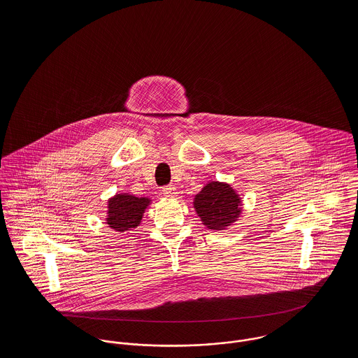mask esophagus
Segmentation results:
<instances>
[{
	"mask_svg": "<svg viewBox=\"0 0 358 358\" xmlns=\"http://www.w3.org/2000/svg\"><path fill=\"white\" fill-rule=\"evenodd\" d=\"M162 194L165 197H175L176 196V187L173 185H168L162 187Z\"/></svg>",
	"mask_w": 358,
	"mask_h": 358,
	"instance_id": "esophagus-1",
	"label": "esophagus"
}]
</instances>
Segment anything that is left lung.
Segmentation results:
<instances>
[{
  "label": "left lung",
  "mask_w": 358,
  "mask_h": 358,
  "mask_svg": "<svg viewBox=\"0 0 358 358\" xmlns=\"http://www.w3.org/2000/svg\"><path fill=\"white\" fill-rule=\"evenodd\" d=\"M241 199L230 185L209 182L194 199V208L208 229L223 230L240 217Z\"/></svg>",
  "instance_id": "8db88e82"
}]
</instances>
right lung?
Masks as SVG:
<instances>
[{
    "label": "right lung",
    "instance_id": "add662e5",
    "mask_svg": "<svg viewBox=\"0 0 358 358\" xmlns=\"http://www.w3.org/2000/svg\"><path fill=\"white\" fill-rule=\"evenodd\" d=\"M150 204L146 197H135L132 194H115L108 200L106 223L115 231L124 233L139 226L145 209Z\"/></svg>",
    "mask_w": 358,
    "mask_h": 358
}]
</instances>
